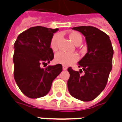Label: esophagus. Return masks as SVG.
<instances>
[{
	"label": "esophagus",
	"mask_w": 122,
	"mask_h": 122,
	"mask_svg": "<svg viewBox=\"0 0 122 122\" xmlns=\"http://www.w3.org/2000/svg\"><path fill=\"white\" fill-rule=\"evenodd\" d=\"M63 70H66V69H67V67L65 66H63Z\"/></svg>",
	"instance_id": "esophagus-1"
}]
</instances>
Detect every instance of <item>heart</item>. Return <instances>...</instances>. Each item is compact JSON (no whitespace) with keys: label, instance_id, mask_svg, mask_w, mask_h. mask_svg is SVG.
<instances>
[{"label":"heart","instance_id":"1","mask_svg":"<svg viewBox=\"0 0 122 122\" xmlns=\"http://www.w3.org/2000/svg\"><path fill=\"white\" fill-rule=\"evenodd\" d=\"M60 38L59 34H56L51 38L50 42V47L53 50L57 48V43ZM69 38L75 45L80 44L82 41V36L78 32H73L69 35ZM79 57L75 53H66L64 51H59L55 56V61L57 63L61 64L65 66H69L72 63L78 60Z\"/></svg>","mask_w":122,"mask_h":122}]
</instances>
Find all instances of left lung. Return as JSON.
Masks as SVG:
<instances>
[{"label":"left lung","mask_w":122,"mask_h":122,"mask_svg":"<svg viewBox=\"0 0 122 122\" xmlns=\"http://www.w3.org/2000/svg\"><path fill=\"white\" fill-rule=\"evenodd\" d=\"M86 38L87 52L78 62L80 72L68 68L70 78L67 86L70 94L82 101H90L103 91L112 70L114 54L110 38L99 29L91 26L72 28ZM83 70L85 74L80 75Z\"/></svg>","instance_id":"1"}]
</instances>
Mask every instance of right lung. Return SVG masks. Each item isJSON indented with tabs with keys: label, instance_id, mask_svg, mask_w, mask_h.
<instances>
[{
	"label": "right lung",
	"instance_id": "obj_1",
	"mask_svg": "<svg viewBox=\"0 0 122 122\" xmlns=\"http://www.w3.org/2000/svg\"><path fill=\"white\" fill-rule=\"evenodd\" d=\"M58 29L41 26L29 28L21 32L14 43V76L17 86L27 97L36 99L48 94L53 80L62 71V65H41L54 57L50 42Z\"/></svg>",
	"mask_w": 122,
	"mask_h": 122
}]
</instances>
